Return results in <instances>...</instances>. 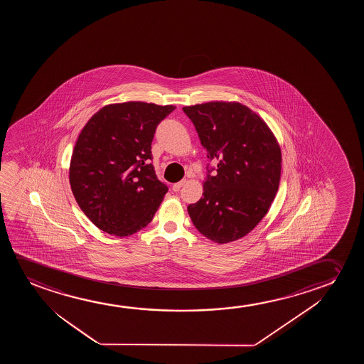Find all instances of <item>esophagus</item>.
<instances>
[{
  "instance_id": "obj_1",
  "label": "esophagus",
  "mask_w": 364,
  "mask_h": 364,
  "mask_svg": "<svg viewBox=\"0 0 364 364\" xmlns=\"http://www.w3.org/2000/svg\"><path fill=\"white\" fill-rule=\"evenodd\" d=\"M185 183H186V180H181L179 183H176V184L173 185V190H174L175 193L176 191H179L181 189V186H184Z\"/></svg>"
}]
</instances>
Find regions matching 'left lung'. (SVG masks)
<instances>
[{
	"mask_svg": "<svg viewBox=\"0 0 364 364\" xmlns=\"http://www.w3.org/2000/svg\"><path fill=\"white\" fill-rule=\"evenodd\" d=\"M194 123L208 158L216 164L206 175L203 198L188 206L205 237L228 244L256 228L274 201L282 155L272 130L239 102H208L183 108Z\"/></svg>",
	"mask_w": 364,
	"mask_h": 364,
	"instance_id": "left-lung-1",
	"label": "left lung"
}]
</instances>
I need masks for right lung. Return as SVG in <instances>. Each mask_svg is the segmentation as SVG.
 <instances>
[{
    "label": "right lung",
    "instance_id": "right-lung-1",
    "mask_svg": "<svg viewBox=\"0 0 364 364\" xmlns=\"http://www.w3.org/2000/svg\"><path fill=\"white\" fill-rule=\"evenodd\" d=\"M174 105L124 102L105 105L78 135L70 184L85 216L107 234L129 236L145 228L168 186L150 164L156 125Z\"/></svg>",
    "mask_w": 364,
    "mask_h": 364
}]
</instances>
